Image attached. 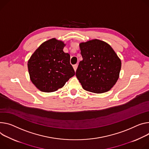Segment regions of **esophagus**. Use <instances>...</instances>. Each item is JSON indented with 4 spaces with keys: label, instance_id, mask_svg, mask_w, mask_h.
Returning <instances> with one entry per match:
<instances>
[{
    "label": "esophagus",
    "instance_id": "34e87169",
    "mask_svg": "<svg viewBox=\"0 0 149 149\" xmlns=\"http://www.w3.org/2000/svg\"><path fill=\"white\" fill-rule=\"evenodd\" d=\"M77 67H78V64H75V65H73V68H74V69L75 71H76V70H77Z\"/></svg>",
    "mask_w": 149,
    "mask_h": 149
}]
</instances>
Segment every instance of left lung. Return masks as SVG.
<instances>
[{
  "instance_id": "1",
  "label": "left lung",
  "mask_w": 149,
  "mask_h": 149,
  "mask_svg": "<svg viewBox=\"0 0 149 149\" xmlns=\"http://www.w3.org/2000/svg\"><path fill=\"white\" fill-rule=\"evenodd\" d=\"M83 60L76 76L83 88L94 93L110 90L119 78L121 61L112 47L102 40L94 39L79 44Z\"/></svg>"
}]
</instances>
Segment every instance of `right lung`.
<instances>
[{"instance_id": "obj_1", "label": "right lung", "mask_w": 149, "mask_h": 149, "mask_svg": "<svg viewBox=\"0 0 149 149\" xmlns=\"http://www.w3.org/2000/svg\"><path fill=\"white\" fill-rule=\"evenodd\" d=\"M65 46L55 38L50 39L40 45L29 60L30 79L40 91H55L75 74L70 54L63 50Z\"/></svg>"}]
</instances>
